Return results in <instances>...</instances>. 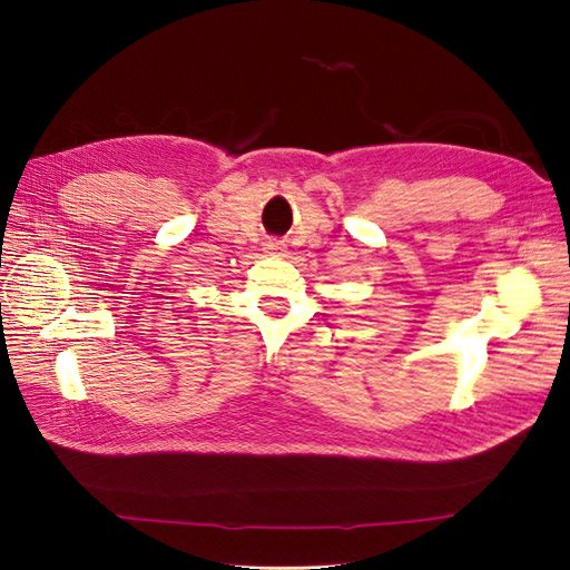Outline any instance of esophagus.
I'll use <instances>...</instances> for the list:
<instances>
[{
    "instance_id": "obj_1",
    "label": "esophagus",
    "mask_w": 570,
    "mask_h": 570,
    "mask_svg": "<svg viewBox=\"0 0 570 570\" xmlns=\"http://www.w3.org/2000/svg\"><path fill=\"white\" fill-rule=\"evenodd\" d=\"M266 249H268V254H273V256H281V254L285 252V247H283L281 243H268Z\"/></svg>"
}]
</instances>
